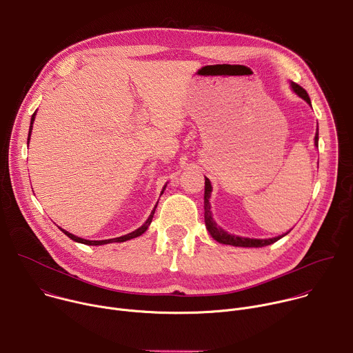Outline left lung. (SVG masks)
<instances>
[{
    "mask_svg": "<svg viewBox=\"0 0 353 353\" xmlns=\"http://www.w3.org/2000/svg\"><path fill=\"white\" fill-rule=\"evenodd\" d=\"M292 89L300 96L303 97L306 102L312 106V102H310V97L307 94V92L301 88L300 85H297L296 82H292L290 83ZM314 143L316 146H319V127H317V134H316V138H314ZM211 191H212V187H211V181L205 177V192H204V218H205V226L208 229V232L211 233V236L222 243V244H230V245H236V247H263V245H268V244H272L275 241H278L281 237H283L285 234L282 236H278V237H274V239H245V237H239V236H233V234H229L228 232H225L223 229H221L212 219V214H211V204H210V196H211Z\"/></svg>",
    "mask_w": 353,
    "mask_h": 353,
    "instance_id": "obj_1",
    "label": "left lung"
}]
</instances>
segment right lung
<instances>
[{
  "instance_id": "right-lung-1",
  "label": "right lung",
  "mask_w": 353,
  "mask_h": 353,
  "mask_svg": "<svg viewBox=\"0 0 353 353\" xmlns=\"http://www.w3.org/2000/svg\"><path fill=\"white\" fill-rule=\"evenodd\" d=\"M33 121H34V114L32 116V119H30V128H29V137H28V142H29V138H30V132H32V124H33ZM158 205V204H157ZM157 205H155V208H154V211L150 212V215H149V218L146 219V222L141 226V228H138L137 230H134V232H131V233H128V234H124V236H120V237H116V239H108V240H85V239H81V237H78V236H75V234H72V233H70V232H67V230H64V229H61L63 230V233H65L70 239H72L74 241H78V243H83V244H88V245H100V244H108V243H114V241H125V240H130V239H134V237H137V236H141L146 229H148V226L150 225V222H152V218H154V214H155V210H157Z\"/></svg>"
}]
</instances>
